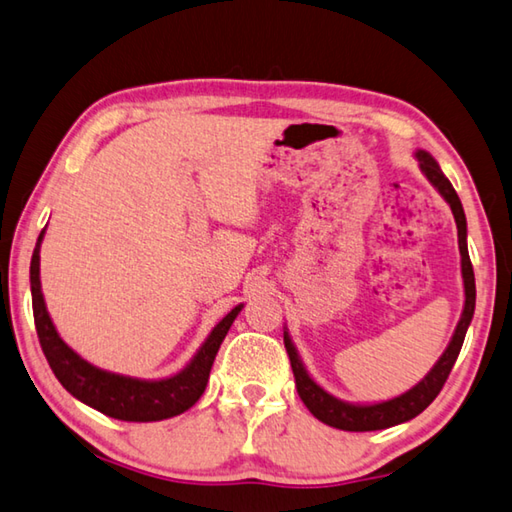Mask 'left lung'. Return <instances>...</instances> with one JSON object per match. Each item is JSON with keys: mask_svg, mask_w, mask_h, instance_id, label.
Segmentation results:
<instances>
[{"mask_svg": "<svg viewBox=\"0 0 512 512\" xmlns=\"http://www.w3.org/2000/svg\"><path fill=\"white\" fill-rule=\"evenodd\" d=\"M417 158H419L421 171L426 173L432 185L439 189V194L448 200L452 214H455V220H457L461 274H464V287H466L464 314H461V318H459L455 336H452V341L446 347V352H443V356L437 361L435 368L428 372L426 379H423L419 385H414V388L408 390L406 394H401V397L383 401V403H374V406H352V403H343L339 399H334L332 394H327L323 388H318V385L310 379V374L305 372L303 363L296 354V347L292 345V339H289L285 332V350L289 356V363H292L298 397H301L307 410H310L318 421H323L332 428L350 430V432L383 430V428L397 426V423L410 421L417 417V414H421L432 401L437 399V394L441 392L443 383L448 381V374L452 370V365H455V361H457L461 345H464L466 330L472 321V314H475V272H472V263H470L468 245H466L464 207H461L457 191L452 189L450 180L443 176L435 158H432L426 151H419Z\"/></svg>", "mask_w": 512, "mask_h": 512, "instance_id": "left-lung-1", "label": "left lung"}]
</instances>
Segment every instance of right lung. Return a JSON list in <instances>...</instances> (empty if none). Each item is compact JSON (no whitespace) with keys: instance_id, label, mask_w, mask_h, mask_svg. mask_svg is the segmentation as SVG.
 Here are the masks:
<instances>
[{"instance_id":"right-lung-1","label":"right lung","mask_w":512,"mask_h":512,"mask_svg":"<svg viewBox=\"0 0 512 512\" xmlns=\"http://www.w3.org/2000/svg\"><path fill=\"white\" fill-rule=\"evenodd\" d=\"M44 231L37 238L31 258V294H33V316L35 330L40 339L42 352L51 365L53 374L57 376L66 390L75 399H80L86 406L100 410L106 417L120 421H162L176 414L189 410L202 397L207 388L211 365L218 354V347L229 332L231 323L238 316V305L231 310L214 330L209 339L200 347L185 370L162 381H138L129 376L111 374L100 368H93L91 363L80 359L69 345H66L60 334L55 332L51 316L46 312L42 285H40V243Z\"/></svg>"}]
</instances>
